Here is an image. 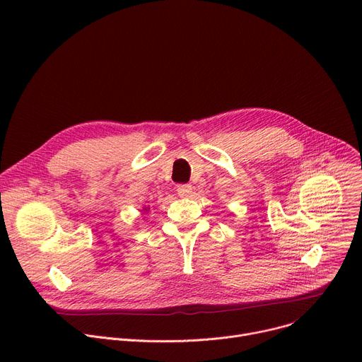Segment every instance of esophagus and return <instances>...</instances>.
Segmentation results:
<instances>
[{
    "label": "esophagus",
    "instance_id": "34e87169",
    "mask_svg": "<svg viewBox=\"0 0 362 362\" xmlns=\"http://www.w3.org/2000/svg\"><path fill=\"white\" fill-rule=\"evenodd\" d=\"M177 195L182 198H187L192 195V186L191 185H179L177 186Z\"/></svg>",
    "mask_w": 362,
    "mask_h": 362
}]
</instances>
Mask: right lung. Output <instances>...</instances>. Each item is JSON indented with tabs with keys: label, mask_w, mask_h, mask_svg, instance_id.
Here are the masks:
<instances>
[{
	"label": "right lung",
	"mask_w": 362,
	"mask_h": 362,
	"mask_svg": "<svg viewBox=\"0 0 362 362\" xmlns=\"http://www.w3.org/2000/svg\"><path fill=\"white\" fill-rule=\"evenodd\" d=\"M141 211H144V213H148V211H149V206H144Z\"/></svg>",
	"instance_id": "obj_1"
}]
</instances>
